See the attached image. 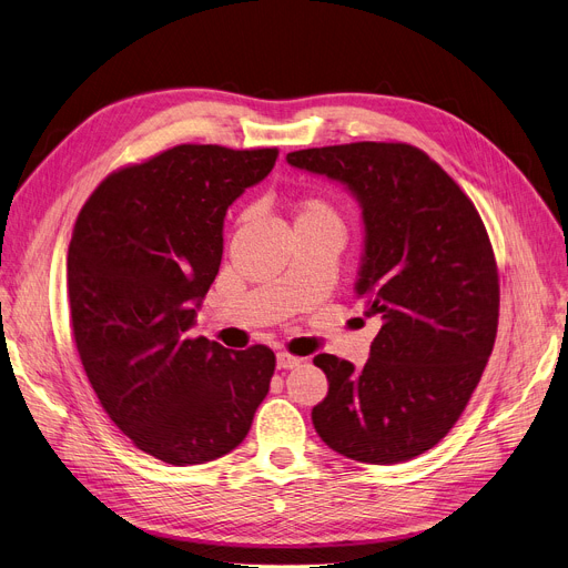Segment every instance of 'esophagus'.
Returning <instances> with one entry per match:
<instances>
[{
    "label": "esophagus",
    "instance_id": "1",
    "mask_svg": "<svg viewBox=\"0 0 568 568\" xmlns=\"http://www.w3.org/2000/svg\"><path fill=\"white\" fill-rule=\"evenodd\" d=\"M300 364H302L300 356H292V354H287V352H278V354H276V366L283 368V371L296 368Z\"/></svg>",
    "mask_w": 568,
    "mask_h": 568
}]
</instances>
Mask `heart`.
Returning a JSON list of instances; mask_svg holds the SVG:
<instances>
[{
    "instance_id": "b5f03b06",
    "label": "heart",
    "mask_w": 568,
    "mask_h": 568,
    "mask_svg": "<svg viewBox=\"0 0 568 568\" xmlns=\"http://www.w3.org/2000/svg\"><path fill=\"white\" fill-rule=\"evenodd\" d=\"M296 223H322L343 230L336 209L322 197H306L300 204V212H296Z\"/></svg>"
}]
</instances>
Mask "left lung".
I'll list each match as a JSON object with an SVG mask.
<instances>
[{"instance_id": "8db88e82", "label": "left lung", "mask_w": 568, "mask_h": 568, "mask_svg": "<svg viewBox=\"0 0 568 568\" xmlns=\"http://www.w3.org/2000/svg\"><path fill=\"white\" fill-rule=\"evenodd\" d=\"M287 163L359 202L354 292L366 317L382 320L362 371L334 354L313 359L329 379L313 426L359 463L422 456L460 419L495 345L499 278L486 225L454 179L405 142L300 149Z\"/></svg>"}]
</instances>
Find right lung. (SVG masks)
<instances>
[{
    "label": "right lung",
    "mask_w": 568,
    "mask_h": 568,
    "mask_svg": "<svg viewBox=\"0 0 568 568\" xmlns=\"http://www.w3.org/2000/svg\"><path fill=\"white\" fill-rule=\"evenodd\" d=\"M278 149L179 144L112 172L75 221L67 278L73 338L103 409L140 452L216 460L251 430L276 356L191 338L223 257L227 206Z\"/></svg>",
    "instance_id": "1"
}]
</instances>
